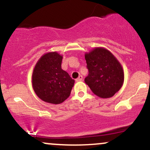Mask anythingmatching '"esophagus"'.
<instances>
[{"label": "esophagus", "mask_w": 150, "mask_h": 150, "mask_svg": "<svg viewBox=\"0 0 150 150\" xmlns=\"http://www.w3.org/2000/svg\"><path fill=\"white\" fill-rule=\"evenodd\" d=\"M82 79H83V77H82V75H80V76H79V77L77 78L76 81H77V82H80V81H82Z\"/></svg>", "instance_id": "esophagus-1"}]
</instances>
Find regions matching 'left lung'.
Returning <instances> with one entry per match:
<instances>
[{
  "label": "left lung",
  "instance_id": "8db88e82",
  "mask_svg": "<svg viewBox=\"0 0 150 150\" xmlns=\"http://www.w3.org/2000/svg\"><path fill=\"white\" fill-rule=\"evenodd\" d=\"M85 58L89 70L85 83L97 97H113L124 82V71L120 62L104 47L94 48L85 53Z\"/></svg>",
  "mask_w": 150,
  "mask_h": 150
}]
</instances>
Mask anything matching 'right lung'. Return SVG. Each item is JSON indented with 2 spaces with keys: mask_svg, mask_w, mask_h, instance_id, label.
<instances>
[{
  "mask_svg": "<svg viewBox=\"0 0 150 150\" xmlns=\"http://www.w3.org/2000/svg\"><path fill=\"white\" fill-rule=\"evenodd\" d=\"M63 56L57 51L44 53L38 60L32 76L33 89L39 99L53 104L69 97L75 80L61 68Z\"/></svg>",
  "mask_w": 150,
  "mask_h": 150,
  "instance_id": "right-lung-1",
  "label": "right lung"
}]
</instances>
